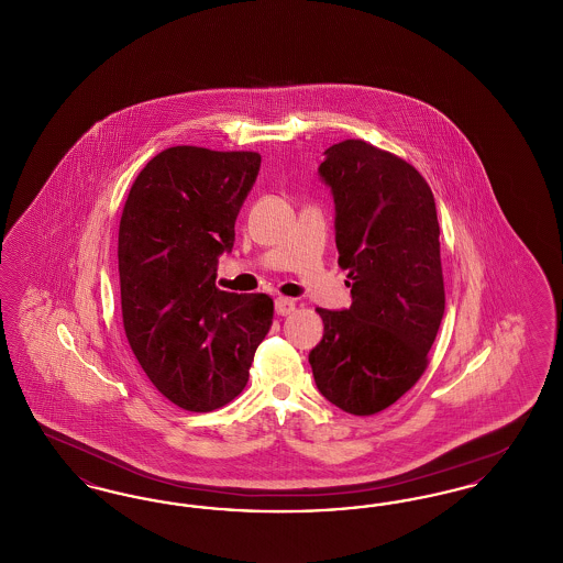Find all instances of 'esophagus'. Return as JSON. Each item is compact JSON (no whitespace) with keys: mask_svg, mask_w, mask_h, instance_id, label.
I'll return each mask as SVG.
<instances>
[{"mask_svg":"<svg viewBox=\"0 0 563 563\" xmlns=\"http://www.w3.org/2000/svg\"><path fill=\"white\" fill-rule=\"evenodd\" d=\"M294 310V299H289V297H276V314H280V317H287V314H291Z\"/></svg>","mask_w":563,"mask_h":563,"instance_id":"esophagus-1","label":"esophagus"}]
</instances>
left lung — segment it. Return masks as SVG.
Segmentation results:
<instances>
[{"label": "left lung", "instance_id": "8db88e82", "mask_svg": "<svg viewBox=\"0 0 563 563\" xmlns=\"http://www.w3.org/2000/svg\"><path fill=\"white\" fill-rule=\"evenodd\" d=\"M335 200L338 264L349 269V310L319 308L324 333L310 352L322 397L352 416L399 401L429 367L445 310L434 198L399 156L363 139L324 152Z\"/></svg>", "mask_w": 563, "mask_h": 563}]
</instances>
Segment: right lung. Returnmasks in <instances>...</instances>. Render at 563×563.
I'll return each instance as SVG.
<instances>
[{
	"label": "right lung",
	"instance_id": "add662e5",
	"mask_svg": "<svg viewBox=\"0 0 563 563\" xmlns=\"http://www.w3.org/2000/svg\"><path fill=\"white\" fill-rule=\"evenodd\" d=\"M257 152L168 147L136 175L118 232L126 340L162 397L213 411L246 386L274 301L214 287L217 257L260 173Z\"/></svg>",
	"mask_w": 563,
	"mask_h": 563
}]
</instances>
